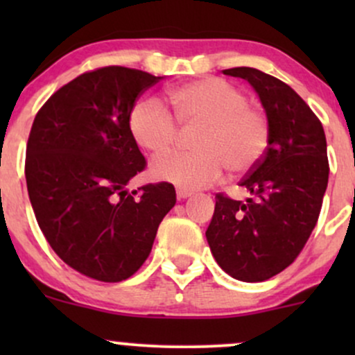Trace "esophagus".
<instances>
[{
  "instance_id": "esophagus-1",
  "label": "esophagus",
  "mask_w": 355,
  "mask_h": 355,
  "mask_svg": "<svg viewBox=\"0 0 355 355\" xmlns=\"http://www.w3.org/2000/svg\"><path fill=\"white\" fill-rule=\"evenodd\" d=\"M193 195V191L187 190V189H177V198L178 200H183V198H189Z\"/></svg>"
}]
</instances>
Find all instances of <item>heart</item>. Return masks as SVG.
<instances>
[{
    "label": "heart",
    "instance_id": "heart-1",
    "mask_svg": "<svg viewBox=\"0 0 355 355\" xmlns=\"http://www.w3.org/2000/svg\"><path fill=\"white\" fill-rule=\"evenodd\" d=\"M175 116L157 98H145L130 113L135 141L153 157L172 148L178 124L202 126L195 138L198 152H175L152 165L157 180L195 190L211 185L225 168L248 172L259 164L270 141V123L260 108L248 105L245 92L222 78H202L170 92Z\"/></svg>",
    "mask_w": 355,
    "mask_h": 355
}]
</instances>
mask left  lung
Listing matches in <instances>:
<instances>
[{
    "label": "left lung",
    "instance_id": "8db88e82",
    "mask_svg": "<svg viewBox=\"0 0 355 355\" xmlns=\"http://www.w3.org/2000/svg\"><path fill=\"white\" fill-rule=\"evenodd\" d=\"M223 73L254 87L270 123V141L240 182L252 198L217 193L205 235L227 274L263 282L294 262L315 227L329 182L327 141L319 118L287 83L248 67Z\"/></svg>",
    "mask_w": 355,
    "mask_h": 355
}]
</instances>
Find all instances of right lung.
<instances>
[{
    "label": "right lung",
    "instance_id": "add662e5",
    "mask_svg": "<svg viewBox=\"0 0 355 355\" xmlns=\"http://www.w3.org/2000/svg\"><path fill=\"white\" fill-rule=\"evenodd\" d=\"M160 80L125 67L87 71L53 93L31 126L24 175L40 229L67 266L100 282L144 266L177 202L172 183L125 189L146 165L130 113Z\"/></svg>",
    "mask_w": 355,
    "mask_h": 355
}]
</instances>
